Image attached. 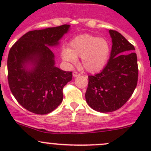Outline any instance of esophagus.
Wrapping results in <instances>:
<instances>
[{
    "instance_id": "34e87169",
    "label": "esophagus",
    "mask_w": 151,
    "mask_h": 151,
    "mask_svg": "<svg viewBox=\"0 0 151 151\" xmlns=\"http://www.w3.org/2000/svg\"><path fill=\"white\" fill-rule=\"evenodd\" d=\"M79 76H80V74H79L78 72H77V71H74V72H73V77H79Z\"/></svg>"
}]
</instances>
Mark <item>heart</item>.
<instances>
[{
    "mask_svg": "<svg viewBox=\"0 0 151 151\" xmlns=\"http://www.w3.org/2000/svg\"><path fill=\"white\" fill-rule=\"evenodd\" d=\"M111 52L110 44L106 39L91 34H83L74 37L69 43V48L61 51L64 61L71 65L77 63L82 58V65L85 71L96 73L101 71L107 63Z\"/></svg>",
    "mask_w": 151,
    "mask_h": 151,
    "instance_id": "obj_1",
    "label": "heart"
}]
</instances>
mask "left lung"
Returning <instances> with one entry per match:
<instances>
[{
    "label": "left lung",
    "instance_id": "obj_1",
    "mask_svg": "<svg viewBox=\"0 0 151 151\" xmlns=\"http://www.w3.org/2000/svg\"><path fill=\"white\" fill-rule=\"evenodd\" d=\"M112 50L106 66L101 73L88 76L85 93L87 104L100 112L121 108L132 96L138 80L134 47L115 30H109Z\"/></svg>",
    "mask_w": 151,
    "mask_h": 151
}]
</instances>
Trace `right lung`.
Wrapping results in <instances>:
<instances>
[{
  "mask_svg": "<svg viewBox=\"0 0 151 151\" xmlns=\"http://www.w3.org/2000/svg\"><path fill=\"white\" fill-rule=\"evenodd\" d=\"M69 25L29 31L10 49L7 60L9 85L21 106L35 114L52 112L63 101V88L72 72L55 66L50 47L60 45Z\"/></svg>",
  "mask_w": 151,
  "mask_h": 151,
  "instance_id": "add662e5",
  "label": "right lung"
}]
</instances>
